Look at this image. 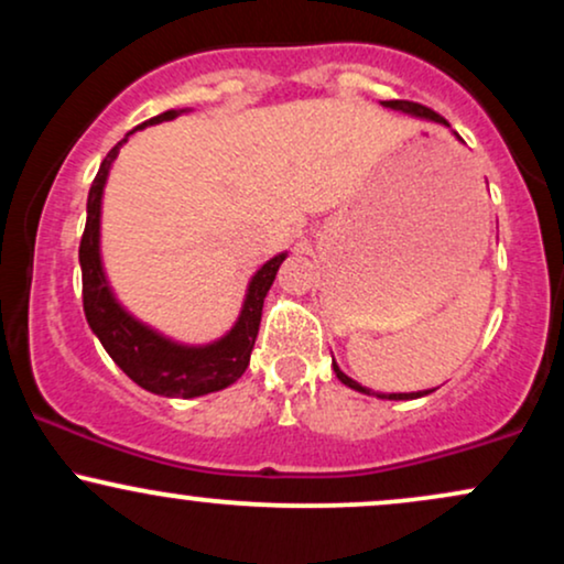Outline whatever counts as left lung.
Here are the masks:
<instances>
[{
    "mask_svg": "<svg viewBox=\"0 0 564 564\" xmlns=\"http://www.w3.org/2000/svg\"><path fill=\"white\" fill-rule=\"evenodd\" d=\"M381 106L392 108V111L411 113V116H416V119H426V121H435V124L448 127V121H445L443 116L432 111V108L419 106V102H411V100H384V102H381ZM456 138H458V134H456ZM334 371H336V379H339L341 384H347L349 390H358V392H366V394H377V398H387V400H413V398H424V394L432 392V390H424V392H390V394H381V392H371V390H368V387L358 384V381H355V379H349L347 373L341 371V368L336 366V364H334Z\"/></svg>",
    "mask_w": 564,
    "mask_h": 564,
    "instance_id": "1",
    "label": "left lung"
}]
</instances>
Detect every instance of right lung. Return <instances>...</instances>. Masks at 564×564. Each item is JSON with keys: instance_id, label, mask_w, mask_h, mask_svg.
I'll list each match as a JSON object with an SVG mask.
<instances>
[{"instance_id": "obj_1", "label": "right lung", "mask_w": 564, "mask_h": 564, "mask_svg": "<svg viewBox=\"0 0 564 564\" xmlns=\"http://www.w3.org/2000/svg\"><path fill=\"white\" fill-rule=\"evenodd\" d=\"M180 113H187V108L180 111H164L153 119L142 121L132 132L124 134V140L116 142L100 170L95 174V183L87 196V225L79 246V264H82V294H84V315H87L89 328L111 355L113 364L127 373L134 384L153 394L164 398H200L217 390H225L232 381L243 377L249 366L251 349H254L257 332L262 321V304L273 286L278 268L286 260V251L275 254L251 275L249 289L241 315L232 323V328L209 345H183L164 336L148 323L134 318L124 304L116 300L111 283H108L106 268L100 257V215H102V191H106L108 172H111L119 148L132 138L138 129H145L161 121L177 119Z\"/></svg>"}]
</instances>
